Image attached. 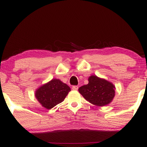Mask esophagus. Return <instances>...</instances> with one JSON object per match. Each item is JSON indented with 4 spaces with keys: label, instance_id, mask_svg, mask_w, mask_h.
<instances>
[{
    "label": "esophagus",
    "instance_id": "1",
    "mask_svg": "<svg viewBox=\"0 0 147 147\" xmlns=\"http://www.w3.org/2000/svg\"><path fill=\"white\" fill-rule=\"evenodd\" d=\"M78 86H76V85H75V86H72V90H78Z\"/></svg>",
    "mask_w": 147,
    "mask_h": 147
}]
</instances>
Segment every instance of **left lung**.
<instances>
[{
  "label": "left lung",
  "mask_w": 147,
  "mask_h": 147,
  "mask_svg": "<svg viewBox=\"0 0 147 147\" xmlns=\"http://www.w3.org/2000/svg\"><path fill=\"white\" fill-rule=\"evenodd\" d=\"M112 83L96 76L88 78V83L79 88V92L88 102L96 106H105L112 102L115 93Z\"/></svg>",
  "instance_id": "left-lung-1"
}]
</instances>
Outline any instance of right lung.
Returning <instances> with one entry per match:
<instances>
[{"label": "right lung", "instance_id": "obj_1", "mask_svg": "<svg viewBox=\"0 0 147 147\" xmlns=\"http://www.w3.org/2000/svg\"><path fill=\"white\" fill-rule=\"evenodd\" d=\"M71 90L69 86L57 79L41 86L35 92V96L45 109H51L62 102Z\"/></svg>", "mask_w": 147, "mask_h": 147}]
</instances>
